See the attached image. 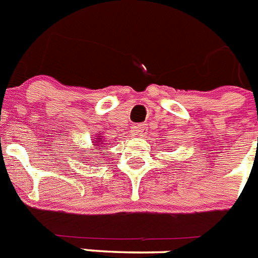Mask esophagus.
<instances>
[{
  "mask_svg": "<svg viewBox=\"0 0 258 258\" xmlns=\"http://www.w3.org/2000/svg\"><path fill=\"white\" fill-rule=\"evenodd\" d=\"M135 131H136V134H138V135H139V136H144V135H146V133H147L146 124L136 125V127H135Z\"/></svg>",
  "mask_w": 258,
  "mask_h": 258,
  "instance_id": "34e87169",
  "label": "esophagus"
}]
</instances>
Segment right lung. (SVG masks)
Instances as JSON below:
<instances>
[{"label": "right lung", "instance_id": "add662e5", "mask_svg": "<svg viewBox=\"0 0 258 258\" xmlns=\"http://www.w3.org/2000/svg\"><path fill=\"white\" fill-rule=\"evenodd\" d=\"M103 142H105V140L102 139L101 134H98V136H96V138H94V142H93V149L105 148V144H103ZM93 149L92 151H89V152H93Z\"/></svg>", "mask_w": 258, "mask_h": 258}]
</instances>
